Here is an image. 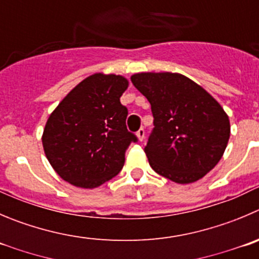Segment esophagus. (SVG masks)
<instances>
[{"label":"esophagus","instance_id":"obj_1","mask_svg":"<svg viewBox=\"0 0 259 259\" xmlns=\"http://www.w3.org/2000/svg\"><path fill=\"white\" fill-rule=\"evenodd\" d=\"M136 136L139 139V141H144L145 140V130L144 128H140L139 131L136 132Z\"/></svg>","mask_w":259,"mask_h":259}]
</instances>
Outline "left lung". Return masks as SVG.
Listing matches in <instances>:
<instances>
[{
	"mask_svg": "<svg viewBox=\"0 0 259 259\" xmlns=\"http://www.w3.org/2000/svg\"><path fill=\"white\" fill-rule=\"evenodd\" d=\"M131 81L154 115V131L144 149L150 166L179 184L203 178L220 161L230 137L223 107L181 73L140 72Z\"/></svg>",
	"mask_w": 259,
	"mask_h": 259,
	"instance_id": "left-lung-1",
	"label": "left lung"
}]
</instances>
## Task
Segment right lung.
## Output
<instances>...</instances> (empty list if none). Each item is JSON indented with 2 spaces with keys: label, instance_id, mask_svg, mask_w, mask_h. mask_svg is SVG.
Instances as JSON below:
<instances>
[{
  "label": "right lung",
  "instance_id": "add662e5",
  "mask_svg": "<svg viewBox=\"0 0 259 259\" xmlns=\"http://www.w3.org/2000/svg\"><path fill=\"white\" fill-rule=\"evenodd\" d=\"M128 80L98 72L75 86L51 113L41 142L54 171L80 188H97L117 176L128 145L127 108L120 97Z\"/></svg>",
  "mask_w": 259,
  "mask_h": 259
}]
</instances>
